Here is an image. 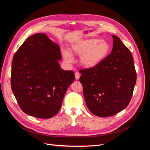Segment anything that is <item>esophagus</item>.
<instances>
[{"label":"esophagus","mask_w":150,"mask_h":150,"mask_svg":"<svg viewBox=\"0 0 150 150\" xmlns=\"http://www.w3.org/2000/svg\"><path fill=\"white\" fill-rule=\"evenodd\" d=\"M80 76H81V74H80V73L79 72H75V78H76V79H79V78H80Z\"/></svg>","instance_id":"1"}]
</instances>
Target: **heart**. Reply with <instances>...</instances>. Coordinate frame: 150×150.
<instances>
[{
	"instance_id": "b5f03b06",
	"label": "heart",
	"mask_w": 150,
	"mask_h": 150,
	"mask_svg": "<svg viewBox=\"0 0 150 150\" xmlns=\"http://www.w3.org/2000/svg\"><path fill=\"white\" fill-rule=\"evenodd\" d=\"M71 48L73 53L80 56L81 66L88 69L100 64L110 51V46L106 40L96 38L78 40L72 44ZM62 54L66 62L71 64L74 62V57L69 50L63 49Z\"/></svg>"
}]
</instances>
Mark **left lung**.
<instances>
[{
	"label": "left lung",
	"mask_w": 150,
	"mask_h": 150,
	"mask_svg": "<svg viewBox=\"0 0 150 150\" xmlns=\"http://www.w3.org/2000/svg\"><path fill=\"white\" fill-rule=\"evenodd\" d=\"M112 49L100 64L81 70L79 81L89 110L99 117H109L128 105L137 81L134 63L129 50L115 35Z\"/></svg>",
	"instance_id": "1"
}]
</instances>
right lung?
Returning <instances> with one entry per match:
<instances>
[{
  "label": "right lung",
  "instance_id": "obj_1",
  "mask_svg": "<svg viewBox=\"0 0 150 150\" xmlns=\"http://www.w3.org/2000/svg\"><path fill=\"white\" fill-rule=\"evenodd\" d=\"M59 44L46 34L27 39L14 54L11 71L12 93L25 114L47 119L60 110L72 71L61 69Z\"/></svg>",
  "mask_w": 150,
  "mask_h": 150
}]
</instances>
